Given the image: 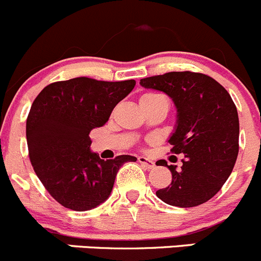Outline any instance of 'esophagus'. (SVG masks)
Segmentation results:
<instances>
[{"mask_svg": "<svg viewBox=\"0 0 261 261\" xmlns=\"http://www.w3.org/2000/svg\"><path fill=\"white\" fill-rule=\"evenodd\" d=\"M139 163H140L141 165H144L146 169H152V168L155 167V163L146 156H139Z\"/></svg>", "mask_w": 261, "mask_h": 261, "instance_id": "1", "label": "esophagus"}]
</instances>
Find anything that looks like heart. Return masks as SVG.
I'll use <instances>...</instances> for the list:
<instances>
[{
    "label": "heart",
    "instance_id": "heart-1",
    "mask_svg": "<svg viewBox=\"0 0 261 261\" xmlns=\"http://www.w3.org/2000/svg\"><path fill=\"white\" fill-rule=\"evenodd\" d=\"M159 97H163L160 96V94H156V93H144L143 96L140 97V103H147V102L150 101H154V99L159 98Z\"/></svg>",
    "mask_w": 261,
    "mask_h": 261
}]
</instances>
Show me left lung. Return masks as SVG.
I'll use <instances>...</instances> for the list:
<instances>
[{
	"instance_id": "left-lung-1",
	"label": "left lung",
	"mask_w": 261,
	"mask_h": 261,
	"mask_svg": "<svg viewBox=\"0 0 261 261\" xmlns=\"http://www.w3.org/2000/svg\"><path fill=\"white\" fill-rule=\"evenodd\" d=\"M144 88L164 92L174 102L177 123L169 143L184 154L183 165H168L172 183L156 191L170 206L194 207L211 199L225 184L239 152V115L228 92L202 73L170 72L144 78Z\"/></svg>"
}]
</instances>
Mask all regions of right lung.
<instances>
[{
	"label": "right lung",
	"mask_w": 261,
	"mask_h": 261,
	"mask_svg": "<svg viewBox=\"0 0 261 261\" xmlns=\"http://www.w3.org/2000/svg\"><path fill=\"white\" fill-rule=\"evenodd\" d=\"M135 84L73 78L46 86L31 105L26 120L30 162L50 196L65 208L88 211L103 203L121 165L136 162L131 155L102 160L89 149L91 130L109 121Z\"/></svg>",
	"instance_id": "1"
}]
</instances>
